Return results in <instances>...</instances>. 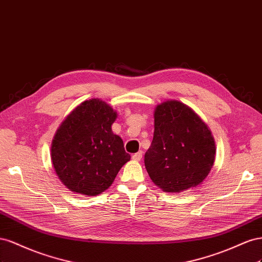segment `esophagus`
<instances>
[{
	"instance_id": "obj_1",
	"label": "esophagus",
	"mask_w": 262,
	"mask_h": 262,
	"mask_svg": "<svg viewBox=\"0 0 262 262\" xmlns=\"http://www.w3.org/2000/svg\"><path fill=\"white\" fill-rule=\"evenodd\" d=\"M132 158H133L134 160H136V161H139V160H141V158H143V151L139 150L138 152L134 154V155H133V157H132Z\"/></svg>"
}]
</instances>
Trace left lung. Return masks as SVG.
<instances>
[{"label":"left lung","mask_w":262,"mask_h":262,"mask_svg":"<svg viewBox=\"0 0 262 262\" xmlns=\"http://www.w3.org/2000/svg\"><path fill=\"white\" fill-rule=\"evenodd\" d=\"M151 146L145 166L163 191L180 193L199 185L215 160V141L207 125L179 101H166L155 110Z\"/></svg>","instance_id":"1"}]
</instances>
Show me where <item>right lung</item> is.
Here are the masks:
<instances>
[{"label":"right lung","mask_w":262,"mask_h":262,"mask_svg":"<svg viewBox=\"0 0 262 262\" xmlns=\"http://www.w3.org/2000/svg\"><path fill=\"white\" fill-rule=\"evenodd\" d=\"M116 117L108 104L91 99L82 102L59 126L51 143V161L70 191L101 194L130 160L122 138L112 132Z\"/></svg>","instance_id":"right-lung-1"}]
</instances>
